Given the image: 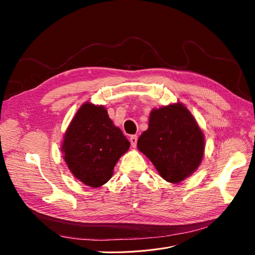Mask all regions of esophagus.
I'll return each mask as SVG.
<instances>
[{
    "label": "esophagus",
    "instance_id": "esophagus-1",
    "mask_svg": "<svg viewBox=\"0 0 255 255\" xmlns=\"http://www.w3.org/2000/svg\"><path fill=\"white\" fill-rule=\"evenodd\" d=\"M129 141H130V145L133 146V148H136V144H137V136L136 135H132L129 137Z\"/></svg>",
    "mask_w": 255,
    "mask_h": 255
}]
</instances>
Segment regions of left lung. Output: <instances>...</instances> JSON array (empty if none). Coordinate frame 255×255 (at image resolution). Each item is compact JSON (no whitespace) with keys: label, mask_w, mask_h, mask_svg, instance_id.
<instances>
[{"label":"left lung","mask_w":255,"mask_h":255,"mask_svg":"<svg viewBox=\"0 0 255 255\" xmlns=\"http://www.w3.org/2000/svg\"><path fill=\"white\" fill-rule=\"evenodd\" d=\"M137 148L165 181L177 184L201 164L205 138L187 107L176 102L151 111L148 129L138 138Z\"/></svg>","instance_id":"8db88e82"}]
</instances>
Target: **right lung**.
Wrapping results in <instances>:
<instances>
[{
  "label": "right lung",
  "instance_id": "1",
  "mask_svg": "<svg viewBox=\"0 0 255 255\" xmlns=\"http://www.w3.org/2000/svg\"><path fill=\"white\" fill-rule=\"evenodd\" d=\"M128 148L129 141L105 107L86 102L68 126L60 150L75 179L97 188L111 180L114 167Z\"/></svg>",
  "mask_w": 255,
  "mask_h": 255
}]
</instances>
